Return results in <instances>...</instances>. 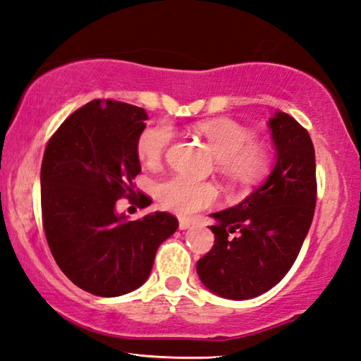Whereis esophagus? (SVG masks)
<instances>
[{"label": "esophagus", "mask_w": 361, "mask_h": 361, "mask_svg": "<svg viewBox=\"0 0 361 361\" xmlns=\"http://www.w3.org/2000/svg\"><path fill=\"white\" fill-rule=\"evenodd\" d=\"M193 224L190 222V220H187V219H179V228L180 230H187V228H190Z\"/></svg>", "instance_id": "1"}]
</instances>
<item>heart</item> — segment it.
<instances>
[{
  "label": "heart",
  "instance_id": "b5f03b06",
  "mask_svg": "<svg viewBox=\"0 0 361 361\" xmlns=\"http://www.w3.org/2000/svg\"><path fill=\"white\" fill-rule=\"evenodd\" d=\"M195 131L209 144L217 166L231 179L252 184L267 173L269 166L268 152L255 142V135L231 118H216L198 123ZM173 130L166 123L145 126L137 137V155L145 164L155 166L166 154ZM158 198L166 209L179 216H193L211 206L217 192L211 184L176 176L158 187Z\"/></svg>",
  "mask_w": 361,
  "mask_h": 361
}]
</instances>
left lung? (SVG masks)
<instances>
[{
    "label": "left lung",
    "instance_id": "left-lung-1",
    "mask_svg": "<svg viewBox=\"0 0 361 361\" xmlns=\"http://www.w3.org/2000/svg\"><path fill=\"white\" fill-rule=\"evenodd\" d=\"M268 126L276 150L273 169L241 203L211 214L216 243L197 263L203 286L226 300H250L277 286L312 224L317 184L311 136L281 111ZM236 229L240 235L231 238Z\"/></svg>",
    "mask_w": 361,
    "mask_h": 361
}]
</instances>
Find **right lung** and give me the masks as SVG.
Instances as JSON below:
<instances>
[{"instance_id": "obj_1", "label": "right lung", "mask_w": 361, "mask_h": 361, "mask_svg": "<svg viewBox=\"0 0 361 361\" xmlns=\"http://www.w3.org/2000/svg\"><path fill=\"white\" fill-rule=\"evenodd\" d=\"M142 107L93 99L50 139L41 166L42 224L50 252L69 281L97 296L130 293L149 279L158 245L179 222L168 212L128 220L116 203L135 193L141 173Z\"/></svg>"}]
</instances>
